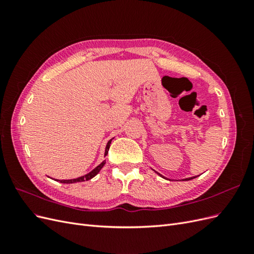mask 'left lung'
<instances>
[{
  "label": "left lung",
  "mask_w": 254,
  "mask_h": 254,
  "mask_svg": "<svg viewBox=\"0 0 254 254\" xmlns=\"http://www.w3.org/2000/svg\"><path fill=\"white\" fill-rule=\"evenodd\" d=\"M160 175V174H159ZM161 176V175H160ZM190 179H193V178H187V179H184V180H190Z\"/></svg>",
  "instance_id": "left-lung-1"
}]
</instances>
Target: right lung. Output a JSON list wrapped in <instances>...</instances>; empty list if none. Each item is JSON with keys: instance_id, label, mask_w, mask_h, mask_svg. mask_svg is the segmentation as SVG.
Returning a JSON list of instances; mask_svg holds the SVG:
<instances>
[{"instance_id": "1", "label": "right lung", "mask_w": 254, "mask_h": 254, "mask_svg": "<svg viewBox=\"0 0 254 254\" xmlns=\"http://www.w3.org/2000/svg\"><path fill=\"white\" fill-rule=\"evenodd\" d=\"M110 144H111V140L108 142V144H107V146H106V152H105V156H107L108 155V151H109V148H110ZM105 163H106V161H103V162L99 164L98 166H96L93 171L92 172H90L89 174H87V175H84V176H82V177H79V178H76V179H70V180H59L61 183H75V182H81V181H84V180H90V179H92L93 178V177L96 175V174H98V172L102 170V167L105 165Z\"/></svg>"}]
</instances>
